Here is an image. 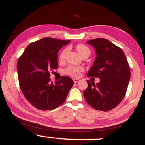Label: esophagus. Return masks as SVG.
<instances>
[{
    "mask_svg": "<svg viewBox=\"0 0 145 145\" xmlns=\"http://www.w3.org/2000/svg\"><path fill=\"white\" fill-rule=\"evenodd\" d=\"M73 80H74V83H77L80 81L79 79H76V78H74V79H73Z\"/></svg>",
    "mask_w": 145,
    "mask_h": 145,
    "instance_id": "1",
    "label": "esophagus"
}]
</instances>
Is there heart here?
I'll list each match as a JSON object with an SVG mask.
<instances>
[{
	"label": "heart",
	"instance_id": "1",
	"mask_svg": "<svg viewBox=\"0 0 145 145\" xmlns=\"http://www.w3.org/2000/svg\"><path fill=\"white\" fill-rule=\"evenodd\" d=\"M76 49L78 52L80 53L81 56H83L84 54H91V51H90V49L87 46H84L83 44H78L77 46H76ZM67 52V49H65L64 50H63L61 52L59 55V60L61 61H63V60L65 58V55ZM84 71V69L82 67H80V66H74V65H69L64 70V74L66 75H68V76H70L71 77L77 78L79 77L80 76L81 72Z\"/></svg>",
	"mask_w": 145,
	"mask_h": 145
}]
</instances>
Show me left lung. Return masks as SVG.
<instances>
[{"instance_id":"obj_1","label":"left lung","mask_w":145,"mask_h":145,"mask_svg":"<svg viewBox=\"0 0 145 145\" xmlns=\"http://www.w3.org/2000/svg\"><path fill=\"white\" fill-rule=\"evenodd\" d=\"M87 44L93 46L97 55L87 76L98 77L100 82L95 84L87 80L88 87L83 93L84 97L93 108L109 111L125 95L131 74L129 64L122 49L108 39L97 38Z\"/></svg>"}]
</instances>
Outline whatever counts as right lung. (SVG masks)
Masks as SVG:
<instances>
[{"label":"right lung","instance_id":"right-lung-1","mask_svg":"<svg viewBox=\"0 0 145 145\" xmlns=\"http://www.w3.org/2000/svg\"><path fill=\"white\" fill-rule=\"evenodd\" d=\"M69 41L45 37L31 43L20 56L17 70L20 89L36 108L49 110L64 103L74 81L62 76L53 83L50 71L58 68V52Z\"/></svg>","mask_w":145,"mask_h":145}]
</instances>
